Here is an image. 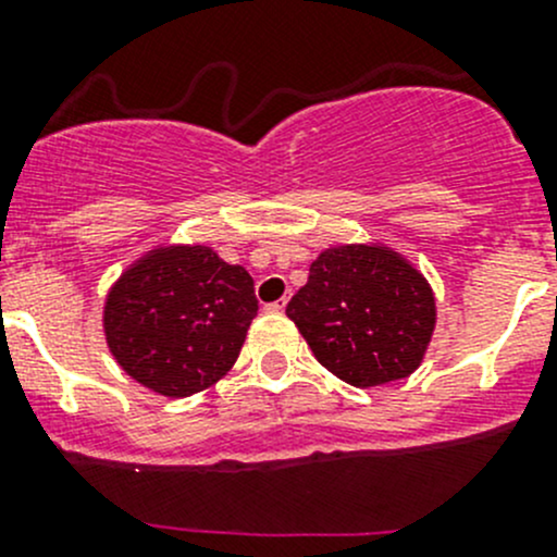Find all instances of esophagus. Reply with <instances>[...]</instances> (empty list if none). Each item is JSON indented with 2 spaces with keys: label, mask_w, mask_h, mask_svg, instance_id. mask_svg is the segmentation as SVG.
I'll return each mask as SVG.
<instances>
[{
  "label": "esophagus",
  "mask_w": 557,
  "mask_h": 557,
  "mask_svg": "<svg viewBox=\"0 0 557 557\" xmlns=\"http://www.w3.org/2000/svg\"><path fill=\"white\" fill-rule=\"evenodd\" d=\"M285 305H288V296H283V299H277V301H272V305H267V310H272V312H283V310H285Z\"/></svg>",
  "instance_id": "34e87169"
}]
</instances>
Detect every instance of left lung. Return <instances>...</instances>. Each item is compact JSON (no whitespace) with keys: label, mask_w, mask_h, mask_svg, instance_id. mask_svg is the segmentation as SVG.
<instances>
[{"label":"left lung","mask_w":557,"mask_h":557,"mask_svg":"<svg viewBox=\"0 0 557 557\" xmlns=\"http://www.w3.org/2000/svg\"><path fill=\"white\" fill-rule=\"evenodd\" d=\"M285 312L314 358L356 387L409 377L436 323L434 294L423 274L380 245L320 252Z\"/></svg>","instance_id":"obj_1"}]
</instances>
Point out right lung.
I'll use <instances>...</instances> for the list:
<instances>
[{"instance_id": "add662e5", "label": "right lung", "mask_w": 557, "mask_h": 557, "mask_svg": "<svg viewBox=\"0 0 557 557\" xmlns=\"http://www.w3.org/2000/svg\"><path fill=\"white\" fill-rule=\"evenodd\" d=\"M256 312L252 277L243 267L205 245L159 247L112 285L104 336L128 377L183 398L234 367Z\"/></svg>"}]
</instances>
